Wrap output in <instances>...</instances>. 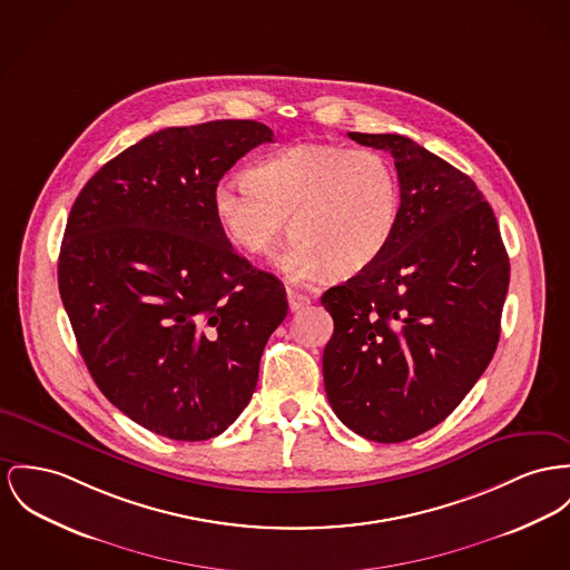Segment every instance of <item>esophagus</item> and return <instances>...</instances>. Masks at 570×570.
<instances>
[{
  "instance_id": "34e87169",
  "label": "esophagus",
  "mask_w": 570,
  "mask_h": 570,
  "mask_svg": "<svg viewBox=\"0 0 570 570\" xmlns=\"http://www.w3.org/2000/svg\"><path fill=\"white\" fill-rule=\"evenodd\" d=\"M287 301H289L292 311H301L306 304H311V298L303 292H296V289H287Z\"/></svg>"
}]
</instances>
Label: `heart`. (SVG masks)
I'll list each match as a JSON object with an SVG mask.
<instances>
[{
	"mask_svg": "<svg viewBox=\"0 0 570 570\" xmlns=\"http://www.w3.org/2000/svg\"><path fill=\"white\" fill-rule=\"evenodd\" d=\"M212 203L228 242L250 257L269 253L289 218L278 267L311 281L372 266L395 233L402 194L382 153L301 145L259 159L246 179H223Z\"/></svg>",
	"mask_w": 570,
	"mask_h": 570,
	"instance_id": "b5f03b06",
	"label": "heart"
}]
</instances>
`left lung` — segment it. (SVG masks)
Here are the masks:
<instances>
[{
	"label": "left lung",
	"mask_w": 570,
	"mask_h": 570,
	"mask_svg": "<svg viewBox=\"0 0 570 570\" xmlns=\"http://www.w3.org/2000/svg\"><path fill=\"white\" fill-rule=\"evenodd\" d=\"M347 136L391 153L402 207L379 259L322 296L335 322L324 386L350 430L402 443L448 417L489 367L510 259L464 173L400 134Z\"/></svg>",
	"instance_id": "8db88e82"
}]
</instances>
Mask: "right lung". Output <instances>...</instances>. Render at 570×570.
<instances>
[{"mask_svg":"<svg viewBox=\"0 0 570 570\" xmlns=\"http://www.w3.org/2000/svg\"><path fill=\"white\" fill-rule=\"evenodd\" d=\"M272 138L257 120L155 131L71 207L58 287L81 358L116 409L159 436L223 434L287 315L283 283L233 250L212 203L228 168Z\"/></svg>","mask_w":570,"mask_h":570,"instance_id":"add662e5","label":"right lung"}]
</instances>
